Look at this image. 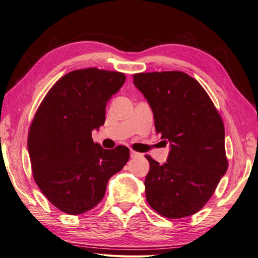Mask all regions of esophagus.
I'll use <instances>...</instances> for the list:
<instances>
[{"instance_id":"obj_1","label":"esophagus","mask_w":258,"mask_h":258,"mask_svg":"<svg viewBox=\"0 0 258 258\" xmlns=\"http://www.w3.org/2000/svg\"><path fill=\"white\" fill-rule=\"evenodd\" d=\"M140 156H141V154H140V153H137L135 151L130 152V157L131 158H138V157H140Z\"/></svg>"}]
</instances>
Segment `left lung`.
I'll return each instance as SVG.
<instances>
[{
    "mask_svg": "<svg viewBox=\"0 0 258 258\" xmlns=\"http://www.w3.org/2000/svg\"><path fill=\"white\" fill-rule=\"evenodd\" d=\"M134 84L152 107L156 132L171 147L163 165L145 156L148 205L167 218L197 213L228 168L222 117L204 87L181 71L138 73Z\"/></svg>",
    "mask_w": 258,
    "mask_h": 258,
    "instance_id": "left-lung-1",
    "label": "left lung"
}]
</instances>
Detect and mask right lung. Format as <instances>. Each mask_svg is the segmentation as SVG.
I'll use <instances>...</instances> for the list:
<instances>
[{
  "label": "right lung",
  "mask_w": 258,
  "mask_h": 258,
  "mask_svg": "<svg viewBox=\"0 0 258 258\" xmlns=\"http://www.w3.org/2000/svg\"><path fill=\"white\" fill-rule=\"evenodd\" d=\"M124 81L120 72L75 70L52 86L37 108L28 135L31 167L38 188L62 212L79 215L95 208L108 179L129 160L128 147L104 150L91 138Z\"/></svg>",
  "instance_id": "add662e5"
}]
</instances>
